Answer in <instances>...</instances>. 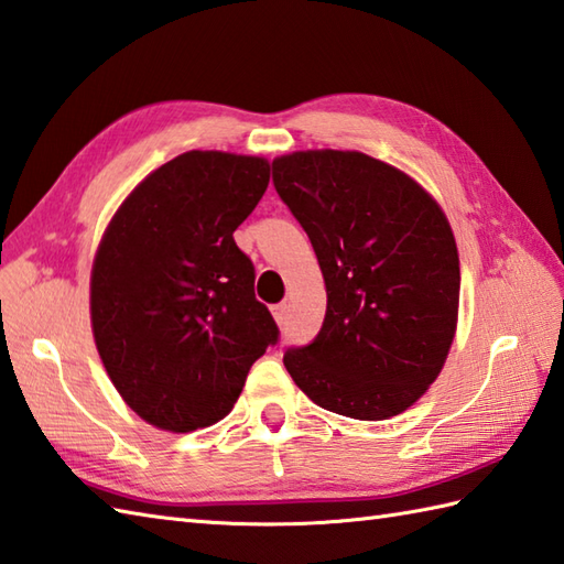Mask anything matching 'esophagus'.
<instances>
[{
  "label": "esophagus",
  "instance_id": "34e87169",
  "mask_svg": "<svg viewBox=\"0 0 564 564\" xmlns=\"http://www.w3.org/2000/svg\"><path fill=\"white\" fill-rule=\"evenodd\" d=\"M271 310H273V317H275V322H279V325L283 327L285 322H289V307H285V303H281V305H273Z\"/></svg>",
  "mask_w": 564,
  "mask_h": 564
}]
</instances>
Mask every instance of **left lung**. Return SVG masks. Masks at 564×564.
Listing matches in <instances>:
<instances>
[{
	"instance_id": "obj_1",
	"label": "left lung",
	"mask_w": 564,
	"mask_h": 564,
	"mask_svg": "<svg viewBox=\"0 0 564 564\" xmlns=\"http://www.w3.org/2000/svg\"><path fill=\"white\" fill-rule=\"evenodd\" d=\"M275 194L303 225L327 285L317 337L283 356L322 410L380 422L446 364L460 267L446 215L414 178L364 152L273 160Z\"/></svg>"
}]
</instances>
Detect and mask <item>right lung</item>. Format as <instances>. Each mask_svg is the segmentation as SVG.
Wrapping results in <instances>:
<instances>
[{
  "label": "right lung",
  "mask_w": 564,
  "mask_h": 564,
  "mask_svg": "<svg viewBox=\"0 0 564 564\" xmlns=\"http://www.w3.org/2000/svg\"><path fill=\"white\" fill-rule=\"evenodd\" d=\"M261 158L184 152L152 172L106 230L91 329L116 390L145 422L186 431L230 414L251 364L279 344L232 232L257 208Z\"/></svg>",
  "instance_id": "obj_1"
}]
</instances>
